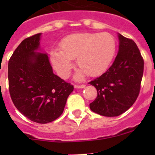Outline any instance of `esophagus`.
<instances>
[{
	"instance_id": "obj_1",
	"label": "esophagus",
	"mask_w": 155,
	"mask_h": 155,
	"mask_svg": "<svg viewBox=\"0 0 155 155\" xmlns=\"http://www.w3.org/2000/svg\"><path fill=\"white\" fill-rule=\"evenodd\" d=\"M85 87V85H74L75 88H78V89L84 88Z\"/></svg>"
}]
</instances>
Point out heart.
I'll use <instances>...</instances> for the list:
<instances>
[{
    "instance_id": "1",
    "label": "heart",
    "mask_w": 155,
    "mask_h": 155,
    "mask_svg": "<svg viewBox=\"0 0 155 155\" xmlns=\"http://www.w3.org/2000/svg\"><path fill=\"white\" fill-rule=\"evenodd\" d=\"M60 50L52 49L49 59L53 68L62 78H66L76 59L81 69L76 79L103 74L112 63L116 50L114 37L108 33H76L64 37L60 42Z\"/></svg>"
}]
</instances>
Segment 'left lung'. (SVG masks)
I'll use <instances>...</instances> for the list:
<instances>
[{
  "instance_id": "obj_1",
  "label": "left lung",
  "mask_w": 155,
  "mask_h": 155,
  "mask_svg": "<svg viewBox=\"0 0 155 155\" xmlns=\"http://www.w3.org/2000/svg\"><path fill=\"white\" fill-rule=\"evenodd\" d=\"M118 52L113 64L100 77L89 82L97 91L90 104L93 112L118 116L132 107L140 94L144 61L134 40L118 34Z\"/></svg>"
}]
</instances>
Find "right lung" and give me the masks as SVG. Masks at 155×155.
<instances>
[{
	"label": "right lung",
	"mask_w": 155,
	"mask_h": 155,
	"mask_svg": "<svg viewBox=\"0 0 155 155\" xmlns=\"http://www.w3.org/2000/svg\"><path fill=\"white\" fill-rule=\"evenodd\" d=\"M41 34L25 39L8 63L9 90L15 107L31 121L46 124L64 112L73 86L53 73L40 49Z\"/></svg>",
	"instance_id": "1"
}]
</instances>
